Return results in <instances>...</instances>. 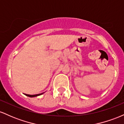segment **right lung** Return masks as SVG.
I'll return each instance as SVG.
<instances>
[{"instance_id": "1", "label": "right lung", "mask_w": 124, "mask_h": 124, "mask_svg": "<svg viewBox=\"0 0 124 124\" xmlns=\"http://www.w3.org/2000/svg\"><path fill=\"white\" fill-rule=\"evenodd\" d=\"M44 93H40V94H34V95H30V94H24L25 96H28V97H37V96H40V95L42 94H44Z\"/></svg>"}]
</instances>
